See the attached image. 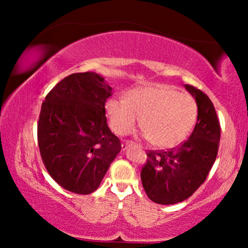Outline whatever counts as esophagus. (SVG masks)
Here are the masks:
<instances>
[{"label":"esophagus","mask_w":248,"mask_h":248,"mask_svg":"<svg viewBox=\"0 0 248 248\" xmlns=\"http://www.w3.org/2000/svg\"><path fill=\"white\" fill-rule=\"evenodd\" d=\"M130 145H132L131 143H123L122 144V150H126V149L130 147Z\"/></svg>","instance_id":"esophagus-1"}]
</instances>
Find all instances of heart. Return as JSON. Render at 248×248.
Instances as JSON below:
<instances>
[{"label": "heart", "mask_w": 248, "mask_h": 248, "mask_svg": "<svg viewBox=\"0 0 248 248\" xmlns=\"http://www.w3.org/2000/svg\"><path fill=\"white\" fill-rule=\"evenodd\" d=\"M105 109L114 133H131L141 120L144 138L159 149L181 144L198 118L194 98L160 83L133 88L124 94V99H108Z\"/></svg>", "instance_id": "b5f03b06"}]
</instances>
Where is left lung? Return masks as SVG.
I'll list each match as a JSON object with an SVG mask.
<instances>
[{"label": "left lung", "instance_id": "8db88e82", "mask_svg": "<svg viewBox=\"0 0 248 248\" xmlns=\"http://www.w3.org/2000/svg\"><path fill=\"white\" fill-rule=\"evenodd\" d=\"M184 87L198 104V122L191 137L171 150L149 151L141 170L144 191L158 204L188 199L205 181L218 154L220 124L212 101L201 90Z\"/></svg>", "mask_w": 248, "mask_h": 248}]
</instances>
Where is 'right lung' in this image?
I'll return each mask as SVG.
<instances>
[{
  "mask_svg": "<svg viewBox=\"0 0 248 248\" xmlns=\"http://www.w3.org/2000/svg\"><path fill=\"white\" fill-rule=\"evenodd\" d=\"M111 87L98 73H73L49 91L37 137L44 165L66 191L90 194L99 187L121 142L107 125Z\"/></svg>",
  "mask_w": 248,
  "mask_h": 248,
  "instance_id": "add662e5",
  "label": "right lung"
}]
</instances>
